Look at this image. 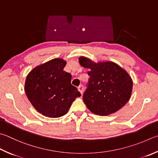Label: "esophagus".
Segmentation results:
<instances>
[{"label": "esophagus", "instance_id": "34e87169", "mask_svg": "<svg viewBox=\"0 0 158 158\" xmlns=\"http://www.w3.org/2000/svg\"><path fill=\"white\" fill-rule=\"evenodd\" d=\"M78 90H79V91L80 92V93H81V94H82L83 93H84V85H80L78 87Z\"/></svg>", "mask_w": 158, "mask_h": 158}]
</instances>
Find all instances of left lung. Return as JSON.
I'll list each match as a JSON object with an SVG mask.
<instances>
[{
	"label": "left lung",
	"mask_w": 158,
	"mask_h": 158,
	"mask_svg": "<svg viewBox=\"0 0 158 158\" xmlns=\"http://www.w3.org/2000/svg\"><path fill=\"white\" fill-rule=\"evenodd\" d=\"M79 63L88 68L90 76L83 100L88 108L98 115L115 113L130 99L133 81L124 69L113 62L95 64L85 57Z\"/></svg>",
	"instance_id": "1"
}]
</instances>
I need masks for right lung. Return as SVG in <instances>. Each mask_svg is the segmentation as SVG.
Returning <instances> with one entry per match:
<instances>
[{
    "label": "right lung",
    "instance_id": "obj_1",
    "mask_svg": "<svg viewBox=\"0 0 158 158\" xmlns=\"http://www.w3.org/2000/svg\"><path fill=\"white\" fill-rule=\"evenodd\" d=\"M66 62L54 59L36 67L28 74L25 93L36 110L48 117L67 113L77 97L81 96L71 84L72 75L64 70Z\"/></svg>",
    "mask_w": 158,
    "mask_h": 158
}]
</instances>
